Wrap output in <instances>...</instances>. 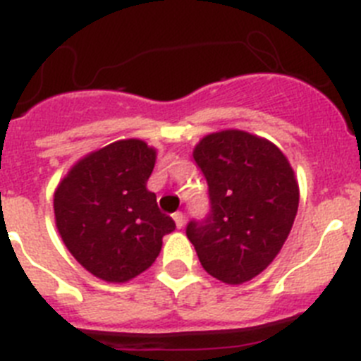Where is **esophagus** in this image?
I'll list each match as a JSON object with an SVG mask.
<instances>
[{"instance_id":"34e87169","label":"esophagus","mask_w":361,"mask_h":361,"mask_svg":"<svg viewBox=\"0 0 361 361\" xmlns=\"http://www.w3.org/2000/svg\"><path fill=\"white\" fill-rule=\"evenodd\" d=\"M173 220H175V226H177L178 229L183 228L184 226V215L180 212H177V213H173Z\"/></svg>"}]
</instances>
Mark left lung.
<instances>
[{"mask_svg": "<svg viewBox=\"0 0 361 361\" xmlns=\"http://www.w3.org/2000/svg\"><path fill=\"white\" fill-rule=\"evenodd\" d=\"M193 159L208 180L212 212L186 235L209 275L240 286L260 275L288 240L300 190L282 149L244 130L202 137Z\"/></svg>", "mask_w": 361, "mask_h": 361, "instance_id": "1", "label": "left lung"}]
</instances>
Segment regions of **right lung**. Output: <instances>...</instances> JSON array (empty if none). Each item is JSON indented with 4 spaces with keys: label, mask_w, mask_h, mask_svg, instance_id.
Masks as SVG:
<instances>
[{
    "label": "right lung",
    "mask_w": 361,
    "mask_h": 361,
    "mask_svg": "<svg viewBox=\"0 0 361 361\" xmlns=\"http://www.w3.org/2000/svg\"><path fill=\"white\" fill-rule=\"evenodd\" d=\"M155 159L157 149L141 139H121L79 159L57 184V231L72 257L104 282L141 275L175 229L146 188Z\"/></svg>",
    "instance_id": "add662e5"
}]
</instances>
